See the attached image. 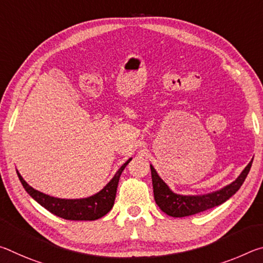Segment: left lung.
<instances>
[{"label": "left lung", "mask_w": 263, "mask_h": 263, "mask_svg": "<svg viewBox=\"0 0 263 263\" xmlns=\"http://www.w3.org/2000/svg\"><path fill=\"white\" fill-rule=\"evenodd\" d=\"M252 162L253 159L240 173L237 179L231 182L230 184L222 186L219 190L202 195H181L174 193L166 182L160 177L152 164H149L155 203L166 215L175 218L196 215V213L205 211L208 209L220 205V204L228 201L230 197H232L240 189L243 181L246 180L249 171H251Z\"/></svg>", "instance_id": "1"}]
</instances>
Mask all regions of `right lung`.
Wrapping results in <instances>:
<instances>
[{
	"label": "right lung",
	"instance_id": "obj_1",
	"mask_svg": "<svg viewBox=\"0 0 263 263\" xmlns=\"http://www.w3.org/2000/svg\"><path fill=\"white\" fill-rule=\"evenodd\" d=\"M131 160L132 158L122 164L103 189L84 198H58L46 195L29 185L17 169L16 172L26 193L53 215L68 220H96L105 216L112 209L119 177H121L124 168Z\"/></svg>",
	"mask_w": 263,
	"mask_h": 263
}]
</instances>
